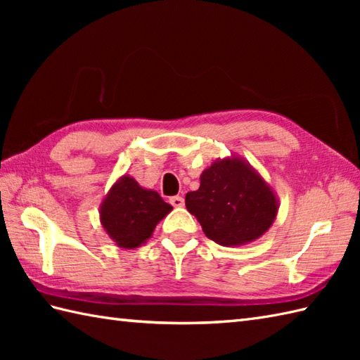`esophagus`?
I'll use <instances>...</instances> for the list:
<instances>
[{"mask_svg": "<svg viewBox=\"0 0 360 360\" xmlns=\"http://www.w3.org/2000/svg\"><path fill=\"white\" fill-rule=\"evenodd\" d=\"M170 204L173 205V207L179 209V207H182V205H184V198H182V196H172Z\"/></svg>", "mask_w": 360, "mask_h": 360, "instance_id": "esophagus-1", "label": "esophagus"}]
</instances>
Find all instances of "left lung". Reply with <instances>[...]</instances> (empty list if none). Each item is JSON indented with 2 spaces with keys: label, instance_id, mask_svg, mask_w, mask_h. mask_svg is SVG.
Masks as SVG:
<instances>
[{
  "label": "left lung",
  "instance_id": "1",
  "mask_svg": "<svg viewBox=\"0 0 360 360\" xmlns=\"http://www.w3.org/2000/svg\"><path fill=\"white\" fill-rule=\"evenodd\" d=\"M200 179V188L186 195V207L207 238L236 248L269 231L278 213V198L246 159L235 155L217 159Z\"/></svg>",
  "mask_w": 360,
  "mask_h": 360
}]
</instances>
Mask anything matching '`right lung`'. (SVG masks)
<instances>
[{
    "mask_svg": "<svg viewBox=\"0 0 360 360\" xmlns=\"http://www.w3.org/2000/svg\"><path fill=\"white\" fill-rule=\"evenodd\" d=\"M172 210L158 192L143 188L129 174L114 182L98 207L102 227L122 249H136L151 238L159 221Z\"/></svg>",
    "mask_w": 360,
    "mask_h": 360,
    "instance_id": "right-lung-1",
    "label": "right lung"
}]
</instances>
